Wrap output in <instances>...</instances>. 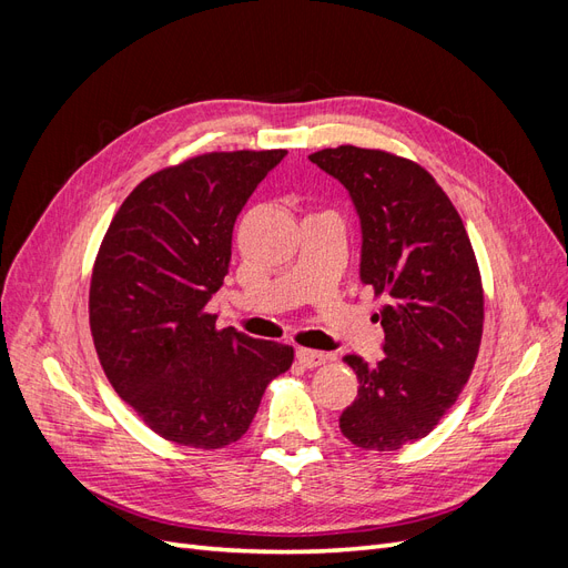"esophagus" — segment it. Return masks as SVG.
Instances as JSON below:
<instances>
[{
	"label": "esophagus",
	"mask_w": 568,
	"mask_h": 568,
	"mask_svg": "<svg viewBox=\"0 0 568 568\" xmlns=\"http://www.w3.org/2000/svg\"><path fill=\"white\" fill-rule=\"evenodd\" d=\"M296 357H298V363H301L303 367H311V369L324 365L326 359H329L322 351H311V348H298V351H296Z\"/></svg>",
	"instance_id": "obj_1"
}]
</instances>
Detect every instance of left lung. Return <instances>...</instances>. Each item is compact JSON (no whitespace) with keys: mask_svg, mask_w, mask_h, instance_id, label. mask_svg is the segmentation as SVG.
<instances>
[{"mask_svg":"<svg viewBox=\"0 0 568 568\" xmlns=\"http://www.w3.org/2000/svg\"><path fill=\"white\" fill-rule=\"evenodd\" d=\"M355 203L363 227L359 280L384 296V357L343 359L357 398L341 434L363 450H400L448 412L471 376L484 336V284L464 222L426 170L382 149L343 144L311 153Z\"/></svg>","mask_w":568,"mask_h":568,"instance_id":"8db88e82","label":"left lung"}]
</instances>
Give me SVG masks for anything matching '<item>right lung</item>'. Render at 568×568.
I'll list each match as a JSON object with an SVG mask.
<instances>
[{
	"instance_id": "1",
	"label": "right lung",
	"mask_w": 568,
	"mask_h": 568,
	"mask_svg": "<svg viewBox=\"0 0 568 568\" xmlns=\"http://www.w3.org/2000/svg\"><path fill=\"white\" fill-rule=\"evenodd\" d=\"M286 156L213 151L132 189L99 246L90 329L111 386L161 438L217 450L242 438L294 348L217 329L205 311L232 261V230Z\"/></svg>"
}]
</instances>
